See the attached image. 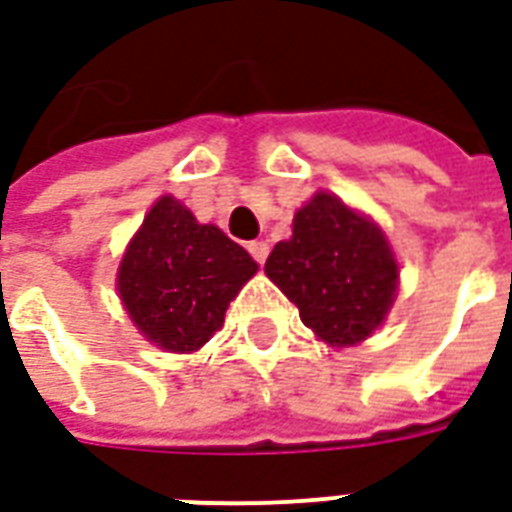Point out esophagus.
<instances>
[{
    "label": "esophagus",
    "mask_w": 512,
    "mask_h": 512,
    "mask_svg": "<svg viewBox=\"0 0 512 512\" xmlns=\"http://www.w3.org/2000/svg\"><path fill=\"white\" fill-rule=\"evenodd\" d=\"M248 251H251V256L256 261H259V264H264V261H267V253H270V245H267V242H248Z\"/></svg>",
    "instance_id": "34e87169"
}]
</instances>
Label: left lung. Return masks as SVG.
Wrapping results in <instances>:
<instances>
[{
	"mask_svg": "<svg viewBox=\"0 0 512 512\" xmlns=\"http://www.w3.org/2000/svg\"><path fill=\"white\" fill-rule=\"evenodd\" d=\"M264 272L300 308V319L330 346L365 341L387 319L398 261L384 231L333 193L319 190L272 248Z\"/></svg>",
	"mask_w": 512,
	"mask_h": 512,
	"instance_id": "8db88e82",
	"label": "left lung"
}]
</instances>
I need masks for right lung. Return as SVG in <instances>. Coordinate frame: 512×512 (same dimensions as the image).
<instances>
[{
  "label": "right lung",
  "mask_w": 512,
  "mask_h": 512,
  "mask_svg": "<svg viewBox=\"0 0 512 512\" xmlns=\"http://www.w3.org/2000/svg\"><path fill=\"white\" fill-rule=\"evenodd\" d=\"M259 264L218 226L199 223L174 196H160L119 261L117 289L138 333L190 354L223 327L229 302Z\"/></svg>",
  "instance_id": "obj_1"
}]
</instances>
